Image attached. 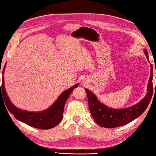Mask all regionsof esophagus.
<instances>
[{
    "label": "esophagus",
    "mask_w": 156,
    "mask_h": 156,
    "mask_svg": "<svg viewBox=\"0 0 156 156\" xmlns=\"http://www.w3.org/2000/svg\"><path fill=\"white\" fill-rule=\"evenodd\" d=\"M86 83V81H84V83ZM86 83H87V82H86Z\"/></svg>",
    "instance_id": "obj_1"
}]
</instances>
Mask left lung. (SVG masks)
I'll list each match as a JSON object with an SVG mask.
<instances>
[{"label":"left lung","mask_w":156,"mask_h":156,"mask_svg":"<svg viewBox=\"0 0 156 156\" xmlns=\"http://www.w3.org/2000/svg\"><path fill=\"white\" fill-rule=\"evenodd\" d=\"M144 52L146 55L147 59L149 62L147 51L145 49ZM152 81L153 66L151 64V74L147 85V94L137 104L122 109H113L108 107L98 101L94 94L89 90L86 89L89 109L96 124L102 127L112 128L127 124L139 117L146 110L150 102L153 94Z\"/></svg>","instance_id":"left-lung-1"}]
</instances>
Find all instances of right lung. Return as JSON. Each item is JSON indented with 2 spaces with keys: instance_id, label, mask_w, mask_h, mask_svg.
<instances>
[{
  "instance_id": "right-lung-1",
  "label": "right lung",
  "mask_w": 156,
  "mask_h": 156,
  "mask_svg": "<svg viewBox=\"0 0 156 156\" xmlns=\"http://www.w3.org/2000/svg\"><path fill=\"white\" fill-rule=\"evenodd\" d=\"M6 64H5L3 70H2V75H4ZM1 73V69H0ZM79 83L69 88L63 92L58 96L56 101L48 109L44 110L40 112H30L25 110L20 109L16 107L12 102H11L9 98L5 91L4 84V77H2V83H0V96L2 94L4 101H5L7 107L9 112L13 114L14 117L19 121L27 124L32 127L42 129V130H48L60 124L63 118V112L64 105L75 87H78ZM2 92L1 93V92Z\"/></svg>"
}]
</instances>
